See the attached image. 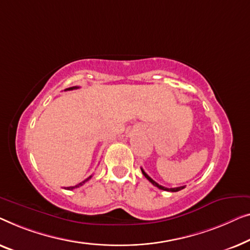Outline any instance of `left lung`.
<instances>
[{
  "mask_svg": "<svg viewBox=\"0 0 250 250\" xmlns=\"http://www.w3.org/2000/svg\"><path fill=\"white\" fill-rule=\"evenodd\" d=\"M142 172H143V174L145 175V178L147 179V180H148V181L150 182V184L154 185V186H155V187H157V188H159V189H162V190H167V191H172V192H175V191H179V190H181V189H184V188H185V186H181V187H177V188H167V187H163V186H161V185L157 184V182L154 181L153 179L150 178L149 175L147 174L146 172L143 170V168H142Z\"/></svg>",
  "mask_w": 250,
  "mask_h": 250,
  "instance_id": "1",
  "label": "left lung"
}]
</instances>
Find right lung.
Instances as JSON below:
<instances>
[{
    "instance_id": "add662e5",
    "label": "right lung",
    "mask_w": 250,
    "mask_h": 250,
    "mask_svg": "<svg viewBox=\"0 0 250 250\" xmlns=\"http://www.w3.org/2000/svg\"><path fill=\"white\" fill-rule=\"evenodd\" d=\"M77 88H79V87H77V86H75V87H70V88H66L65 90H72V89H77ZM90 178H91V175H90V177H89V178H87V179H86V180H83V182H80V184H78V185H77V186H73V187H68V188H66V189H68V190H71V189L78 188V187H80V186H83V184H85V182H87V181H88Z\"/></svg>"
}]
</instances>
